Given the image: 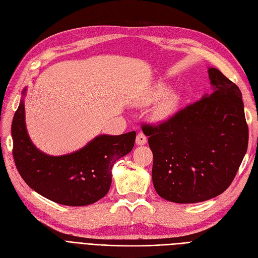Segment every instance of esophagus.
Instances as JSON below:
<instances>
[{"label":"esophagus","instance_id":"esophagus-1","mask_svg":"<svg viewBox=\"0 0 258 258\" xmlns=\"http://www.w3.org/2000/svg\"><path fill=\"white\" fill-rule=\"evenodd\" d=\"M146 141H147V139H146L144 134H142V132H140V134H138L137 139H136V143L138 145H144V144H146Z\"/></svg>","mask_w":258,"mask_h":258}]
</instances>
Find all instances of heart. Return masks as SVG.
<instances>
[{
	"label": "heart",
	"mask_w": 258,
	"mask_h": 258,
	"mask_svg": "<svg viewBox=\"0 0 258 258\" xmlns=\"http://www.w3.org/2000/svg\"><path fill=\"white\" fill-rule=\"evenodd\" d=\"M166 92H167V87L165 85H157L145 96V98L143 99V104H151L155 102V101L159 100L166 94ZM177 104H178L177 95H175L173 92L168 93V95L161 99L160 102L154 107L153 117L156 120L167 119L168 117H170L175 112Z\"/></svg>",
	"instance_id": "1"
}]
</instances>
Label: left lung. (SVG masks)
Listing matches in <instances>:
<instances>
[{
	"mask_svg": "<svg viewBox=\"0 0 258 258\" xmlns=\"http://www.w3.org/2000/svg\"><path fill=\"white\" fill-rule=\"evenodd\" d=\"M208 72L212 93L157 126L142 127L153 152L155 189L175 204H196L224 192L247 150L239 87L220 70Z\"/></svg>",
	"mask_w": 258,
	"mask_h": 258,
	"instance_id": "1",
	"label": "left lung"
}]
</instances>
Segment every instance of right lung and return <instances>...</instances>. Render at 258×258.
Segmentation results:
<instances>
[{
  "instance_id": "add662e5",
  "label": "right lung",
  "mask_w": 258,
  "mask_h": 258,
  "mask_svg": "<svg viewBox=\"0 0 258 258\" xmlns=\"http://www.w3.org/2000/svg\"><path fill=\"white\" fill-rule=\"evenodd\" d=\"M136 136V131L98 136L74 153L50 156L37 150L29 138L22 98L12 123L13 156L23 181L37 194L60 205L83 207L107 194L114 163L132 151Z\"/></svg>"
}]
</instances>
